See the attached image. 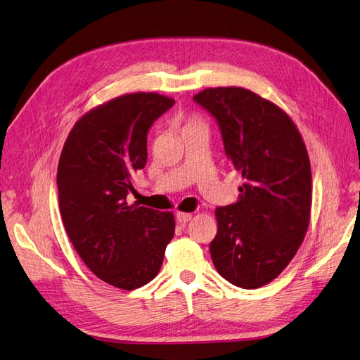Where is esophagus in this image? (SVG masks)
<instances>
[{
  "mask_svg": "<svg viewBox=\"0 0 360 360\" xmlns=\"http://www.w3.org/2000/svg\"><path fill=\"white\" fill-rule=\"evenodd\" d=\"M176 217H177V221H179V223H181V225H184L186 221H189V220L192 219V213H183V212H179Z\"/></svg>",
  "mask_w": 360,
  "mask_h": 360,
  "instance_id": "esophagus-1",
  "label": "esophagus"
}]
</instances>
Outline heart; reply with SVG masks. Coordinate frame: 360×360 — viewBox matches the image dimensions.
Returning a JSON list of instances; mask_svg holds the SVG:
<instances>
[{
    "instance_id": "1",
    "label": "heart",
    "mask_w": 360,
    "mask_h": 360,
    "mask_svg": "<svg viewBox=\"0 0 360 360\" xmlns=\"http://www.w3.org/2000/svg\"><path fill=\"white\" fill-rule=\"evenodd\" d=\"M180 122H183V131L188 129V128H193V127H204L201 119H198L196 116H189V117H184V119H179Z\"/></svg>"
}]
</instances>
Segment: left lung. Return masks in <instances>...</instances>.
Returning a JSON list of instances; mask_svg holds the SVG:
<instances>
[{"instance_id":"left-lung-1","label":"left lung","mask_w":360,"mask_h":360,"mask_svg":"<svg viewBox=\"0 0 360 360\" xmlns=\"http://www.w3.org/2000/svg\"><path fill=\"white\" fill-rule=\"evenodd\" d=\"M193 100L217 120L225 153L244 179L238 201L216 208L210 255L233 286L262 288L289 265L309 225L307 147L293 120L249 89L208 88Z\"/></svg>"}]
</instances>
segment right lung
<instances>
[{
  "mask_svg": "<svg viewBox=\"0 0 360 360\" xmlns=\"http://www.w3.org/2000/svg\"><path fill=\"white\" fill-rule=\"evenodd\" d=\"M172 105L155 92L110 100L76 122L59 158V210L74 249L98 278L123 290L158 276L174 237L172 213L127 201L147 162V132Z\"/></svg>",
  "mask_w": 360,
  "mask_h": 360,
  "instance_id": "add662e5",
  "label": "right lung"
}]
</instances>
